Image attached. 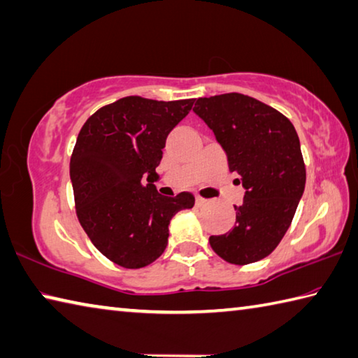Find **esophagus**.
<instances>
[{
  "label": "esophagus",
  "mask_w": 358,
  "mask_h": 358,
  "mask_svg": "<svg viewBox=\"0 0 358 358\" xmlns=\"http://www.w3.org/2000/svg\"><path fill=\"white\" fill-rule=\"evenodd\" d=\"M206 203H208V200H206V199L200 197V196H197V197H196V205H197V206H203V205H206Z\"/></svg>",
  "instance_id": "esophagus-1"
}]
</instances>
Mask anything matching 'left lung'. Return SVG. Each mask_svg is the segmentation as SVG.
<instances>
[{
    "instance_id": "obj_1",
    "label": "left lung",
    "mask_w": 358,
    "mask_h": 358,
    "mask_svg": "<svg viewBox=\"0 0 358 358\" xmlns=\"http://www.w3.org/2000/svg\"><path fill=\"white\" fill-rule=\"evenodd\" d=\"M194 113L213 129L245 187L235 227L210 236V244L231 264L259 262L280 244L305 189L296 128L277 109L238 92L199 99Z\"/></svg>"
}]
</instances>
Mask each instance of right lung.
I'll list each match as a JSON object with an SVG mask.
<instances>
[{"label": "right lung", "mask_w": 358, "mask_h": 358, "mask_svg": "<svg viewBox=\"0 0 358 358\" xmlns=\"http://www.w3.org/2000/svg\"><path fill=\"white\" fill-rule=\"evenodd\" d=\"M194 101L125 96L94 113L78 134L70 158L76 216L96 249L122 268L159 258L172 217L194 206L191 192L164 197L153 185L167 136Z\"/></svg>", "instance_id": "1"}]
</instances>
